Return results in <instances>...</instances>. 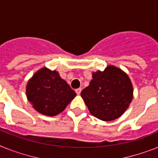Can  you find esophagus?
Returning <instances> with one entry per match:
<instances>
[{
	"label": "esophagus",
	"mask_w": 158,
	"mask_h": 158,
	"mask_svg": "<svg viewBox=\"0 0 158 158\" xmlns=\"http://www.w3.org/2000/svg\"><path fill=\"white\" fill-rule=\"evenodd\" d=\"M81 88H77V89H75V92H76L77 95H79V94L81 93Z\"/></svg>",
	"instance_id": "34e87169"
}]
</instances>
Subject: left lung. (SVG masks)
Returning a JSON list of instances; mask_svg holds the SVG:
<instances>
[{
	"mask_svg": "<svg viewBox=\"0 0 158 158\" xmlns=\"http://www.w3.org/2000/svg\"><path fill=\"white\" fill-rule=\"evenodd\" d=\"M81 96L91 115L104 121L122 116L133 97V88L126 73L110 65L104 71L92 73L88 87Z\"/></svg>",
	"mask_w": 158,
	"mask_h": 158,
	"instance_id": "1",
	"label": "left lung"
}]
</instances>
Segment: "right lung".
Returning <instances> with one entry per match:
<instances>
[{
	"mask_svg": "<svg viewBox=\"0 0 158 158\" xmlns=\"http://www.w3.org/2000/svg\"><path fill=\"white\" fill-rule=\"evenodd\" d=\"M76 93L63 80L58 71L46 67L38 70L26 85V96L33 108L45 116L62 112Z\"/></svg>",
	"mask_w": 158,
	"mask_h": 158,
	"instance_id": "obj_1",
	"label": "right lung"
}]
</instances>
